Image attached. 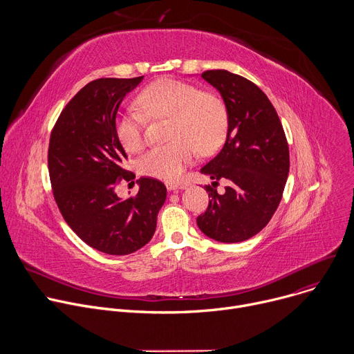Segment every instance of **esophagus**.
Listing matches in <instances>:
<instances>
[{
  "label": "esophagus",
  "instance_id": "esophagus-1",
  "mask_svg": "<svg viewBox=\"0 0 354 354\" xmlns=\"http://www.w3.org/2000/svg\"><path fill=\"white\" fill-rule=\"evenodd\" d=\"M186 185L185 183H176V182H167V189L168 190H178V189H185Z\"/></svg>",
  "mask_w": 354,
  "mask_h": 354
}]
</instances>
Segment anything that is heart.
<instances>
[{"label": "heart", "mask_w": 354, "mask_h": 354, "mask_svg": "<svg viewBox=\"0 0 354 354\" xmlns=\"http://www.w3.org/2000/svg\"><path fill=\"white\" fill-rule=\"evenodd\" d=\"M138 104L151 118H172V142L148 149L138 160V168L147 176L179 179L183 169L194 161L197 149L201 154H210L227 136L228 112L221 97L193 84L171 78L154 81L140 93ZM144 127L145 116L136 109L120 112L115 120L120 144L131 153L144 144Z\"/></svg>", "instance_id": "obj_1"}]
</instances>
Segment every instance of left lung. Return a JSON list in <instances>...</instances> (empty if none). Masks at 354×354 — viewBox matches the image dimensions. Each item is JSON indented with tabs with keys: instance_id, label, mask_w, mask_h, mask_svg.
Here are the masks:
<instances>
[{
	"instance_id": "8db88e82",
	"label": "left lung",
	"mask_w": 354,
	"mask_h": 354,
	"mask_svg": "<svg viewBox=\"0 0 354 354\" xmlns=\"http://www.w3.org/2000/svg\"><path fill=\"white\" fill-rule=\"evenodd\" d=\"M223 96L228 112L227 140L200 169L214 182L207 210L197 217L200 231L218 242H242L262 231L283 196L290 169L288 144L269 97L252 81L227 70L201 74ZM230 182L223 195L218 180Z\"/></svg>"
}]
</instances>
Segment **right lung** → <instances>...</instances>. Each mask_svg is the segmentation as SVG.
<instances>
[{"label": "right lung", "mask_w": 354, "mask_h": 354, "mask_svg": "<svg viewBox=\"0 0 354 354\" xmlns=\"http://www.w3.org/2000/svg\"><path fill=\"white\" fill-rule=\"evenodd\" d=\"M144 77L99 78L86 84L60 113L48 142V175L62 216L91 248L129 255L153 238L167 198L165 185L140 178L136 196L122 200L115 187L133 172L115 133L124 96ZM134 183V182H133Z\"/></svg>", "instance_id": "add662e5"}]
</instances>
